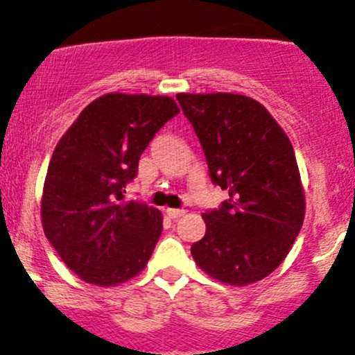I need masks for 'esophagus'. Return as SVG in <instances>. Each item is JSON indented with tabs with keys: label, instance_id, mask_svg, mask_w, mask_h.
Instances as JSON below:
<instances>
[{
	"label": "esophagus",
	"instance_id": "obj_1",
	"mask_svg": "<svg viewBox=\"0 0 355 355\" xmlns=\"http://www.w3.org/2000/svg\"><path fill=\"white\" fill-rule=\"evenodd\" d=\"M167 216H169V218H179V216H182L186 213V209H182V208H167Z\"/></svg>",
	"mask_w": 355,
	"mask_h": 355
}]
</instances>
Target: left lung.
I'll return each instance as SVG.
<instances>
[{"label":"left lung","instance_id":"left-lung-1","mask_svg":"<svg viewBox=\"0 0 355 355\" xmlns=\"http://www.w3.org/2000/svg\"><path fill=\"white\" fill-rule=\"evenodd\" d=\"M176 100L203 147L211 182L228 191V200L201 215L207 234L191 245L194 262L227 284L264 279L284 261L304 218L291 142L252 98L179 93Z\"/></svg>","mask_w":355,"mask_h":355}]
</instances>
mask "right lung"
Masks as SVG:
<instances>
[{"label": "right lung", "instance_id": "1", "mask_svg": "<svg viewBox=\"0 0 355 355\" xmlns=\"http://www.w3.org/2000/svg\"><path fill=\"white\" fill-rule=\"evenodd\" d=\"M179 113L167 96L110 93L86 106L57 144L42 196V225L83 281L115 286L137 276L162 232V215L125 188L148 142Z\"/></svg>", "mask_w": 355, "mask_h": 355}]
</instances>
